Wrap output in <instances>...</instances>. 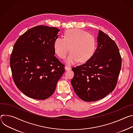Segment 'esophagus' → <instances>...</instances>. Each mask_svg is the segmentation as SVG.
<instances>
[{
  "label": "esophagus",
  "instance_id": "34e87169",
  "mask_svg": "<svg viewBox=\"0 0 133 133\" xmlns=\"http://www.w3.org/2000/svg\"><path fill=\"white\" fill-rule=\"evenodd\" d=\"M71 69V67L68 66H65V70H69Z\"/></svg>",
  "mask_w": 133,
  "mask_h": 133
}]
</instances>
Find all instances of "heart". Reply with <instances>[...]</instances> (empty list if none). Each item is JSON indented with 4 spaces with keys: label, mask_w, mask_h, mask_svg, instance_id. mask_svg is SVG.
I'll return each mask as SVG.
<instances>
[{
    "label": "heart",
    "mask_w": 133,
    "mask_h": 133,
    "mask_svg": "<svg viewBox=\"0 0 133 133\" xmlns=\"http://www.w3.org/2000/svg\"><path fill=\"white\" fill-rule=\"evenodd\" d=\"M71 53L65 62L69 65L80 61H87L92 56L96 49L95 37L87 32L78 28L66 30L64 38H57L54 43V50L56 54L61 59H64L70 51Z\"/></svg>",
    "instance_id": "1"
}]
</instances>
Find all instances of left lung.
<instances>
[{"label": "left lung", "mask_w": 133, "mask_h": 133, "mask_svg": "<svg viewBox=\"0 0 133 133\" xmlns=\"http://www.w3.org/2000/svg\"><path fill=\"white\" fill-rule=\"evenodd\" d=\"M121 67L122 58L116 43L99 30L95 52L84 64L72 69L75 76L71 83L82 100H99L114 90Z\"/></svg>", "instance_id": "8db88e82"}]
</instances>
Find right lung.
<instances>
[{
	"instance_id": "1",
	"label": "right lung",
	"mask_w": 133,
	"mask_h": 133,
	"mask_svg": "<svg viewBox=\"0 0 133 133\" xmlns=\"http://www.w3.org/2000/svg\"><path fill=\"white\" fill-rule=\"evenodd\" d=\"M59 31L55 27L37 26L14 44L10 59L12 78L18 89L29 98H49L64 72V65L54 56V43Z\"/></svg>"
}]
</instances>
